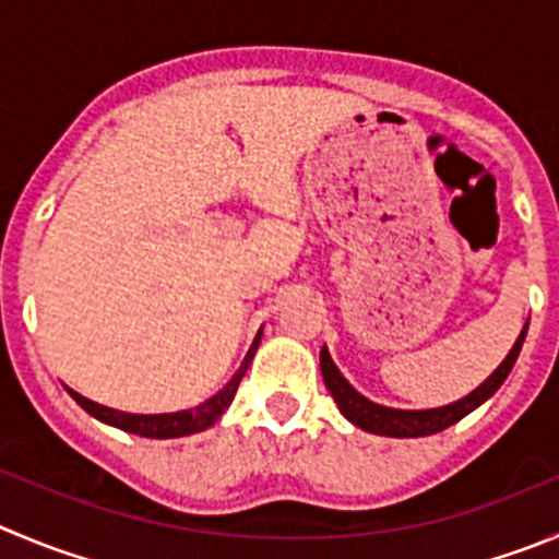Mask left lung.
Segmentation results:
<instances>
[{
    "instance_id": "1",
    "label": "left lung",
    "mask_w": 559,
    "mask_h": 559,
    "mask_svg": "<svg viewBox=\"0 0 559 559\" xmlns=\"http://www.w3.org/2000/svg\"><path fill=\"white\" fill-rule=\"evenodd\" d=\"M524 336H526V325H524V331H521V336L515 338L513 350H510L508 358L499 364L497 372L485 380L483 385H477V389H474L468 397L457 400V403H452V405H444V408L397 411V408H383V405H374L372 400L361 397V394H358V391L342 378V372L333 367V361H331V356H328L325 347H322V353H320V369H322V380H325L328 391H331V397L336 400L338 411H342V414L347 416L353 425H358L361 430L378 432V436L419 438V436H432V432L447 430V427L455 425V421H461L463 416L472 414L477 405H483L485 400L491 397L493 391L504 383V378L510 374V369H513L515 358H519V353H521V344H524Z\"/></svg>"
}]
</instances>
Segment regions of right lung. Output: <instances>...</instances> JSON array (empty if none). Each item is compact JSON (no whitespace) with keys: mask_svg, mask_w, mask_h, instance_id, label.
<instances>
[{"mask_svg":"<svg viewBox=\"0 0 559 559\" xmlns=\"http://www.w3.org/2000/svg\"><path fill=\"white\" fill-rule=\"evenodd\" d=\"M259 338H262V333L255 336L253 347H250L248 356H245L242 367H239L237 374L228 380L226 389L217 391L215 397L206 400V403L198 405V408L179 411V414H156V416L123 414V411L104 408V405H98V403H93V400L82 397V394H76V391H71V389H68V391H71V397H74L76 403H80L82 408L87 411V414L96 416V419H102V421H107V425H112V427H121V430L134 432V436H145V438L190 436V432H201V430H206L209 425H215V421L223 416V411L231 405L234 394H237V389H239V380L245 378L250 361H253V353H255V347H259Z\"/></svg>","mask_w":559,"mask_h":559,"instance_id":"right-lung-1","label":"right lung"}]
</instances>
